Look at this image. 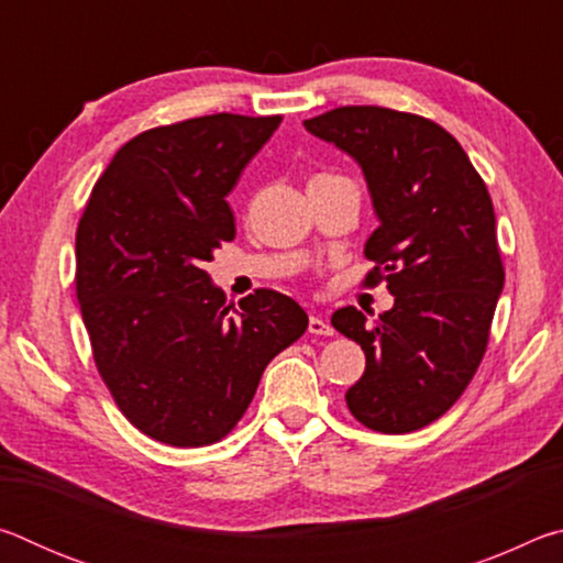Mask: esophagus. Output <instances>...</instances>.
Segmentation results:
<instances>
[{
    "label": "esophagus",
    "mask_w": 563,
    "mask_h": 563,
    "mask_svg": "<svg viewBox=\"0 0 563 563\" xmlns=\"http://www.w3.org/2000/svg\"><path fill=\"white\" fill-rule=\"evenodd\" d=\"M308 332H310V335H332V325L328 320L312 316L310 322H308Z\"/></svg>",
    "instance_id": "esophagus-1"
}]
</instances>
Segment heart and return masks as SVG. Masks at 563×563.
Instances as JSON below:
<instances>
[{
  "label": "heart",
  "instance_id": "heart-1",
  "mask_svg": "<svg viewBox=\"0 0 563 563\" xmlns=\"http://www.w3.org/2000/svg\"><path fill=\"white\" fill-rule=\"evenodd\" d=\"M330 178H340V176H330V174H318V176H312V178H310V184H312V180H330Z\"/></svg>",
  "mask_w": 563,
  "mask_h": 563
}]
</instances>
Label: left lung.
<instances>
[{"mask_svg": "<svg viewBox=\"0 0 563 563\" xmlns=\"http://www.w3.org/2000/svg\"><path fill=\"white\" fill-rule=\"evenodd\" d=\"M365 174L379 225L365 243V285L387 283L395 305L375 322L340 308L332 328L365 350L347 389L352 417L383 434L440 419L487 352L504 288L489 190L450 131L417 113L340 107L302 121Z\"/></svg>", "mask_w": 563, "mask_h": 563, "instance_id": "8db88e82", "label": "left lung"}]
</instances>
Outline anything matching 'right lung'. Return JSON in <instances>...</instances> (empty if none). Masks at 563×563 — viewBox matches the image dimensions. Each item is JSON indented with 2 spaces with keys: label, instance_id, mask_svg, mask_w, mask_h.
Listing matches in <instances>:
<instances>
[{
  "label": "right lung",
  "instance_id": "1",
  "mask_svg": "<svg viewBox=\"0 0 563 563\" xmlns=\"http://www.w3.org/2000/svg\"><path fill=\"white\" fill-rule=\"evenodd\" d=\"M283 117L213 113L148 129L103 170L76 228V298L123 417L156 442L233 430L308 316L278 290L225 302L206 263L235 238L225 196Z\"/></svg>",
  "mask_w": 563,
  "mask_h": 563
}]
</instances>
